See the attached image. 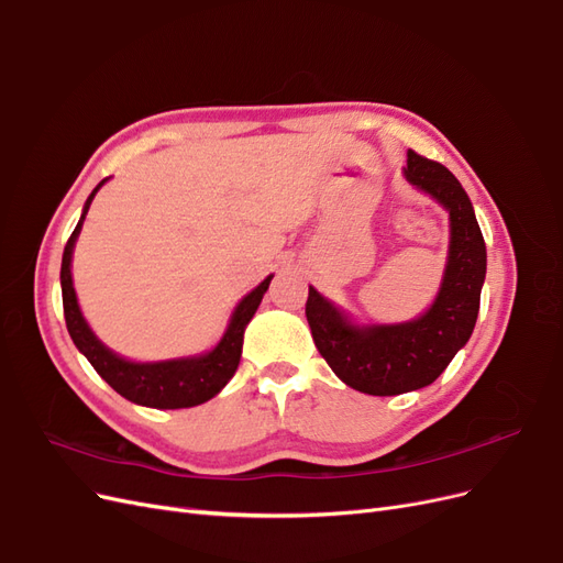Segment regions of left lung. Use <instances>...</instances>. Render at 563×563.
I'll return each instance as SVG.
<instances>
[{"mask_svg": "<svg viewBox=\"0 0 563 563\" xmlns=\"http://www.w3.org/2000/svg\"><path fill=\"white\" fill-rule=\"evenodd\" d=\"M404 176L451 218L449 263L432 308L406 323L354 327L312 286L305 302L319 354L345 385L373 397L404 395L441 376L474 331L486 277V244L463 185L444 164L413 150H408Z\"/></svg>", "mask_w": 563, "mask_h": 563, "instance_id": "8db88e82", "label": "left lung"}]
</instances>
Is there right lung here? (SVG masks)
<instances>
[{"instance_id": "right-lung-1", "label": "right lung", "mask_w": 563, "mask_h": 563, "mask_svg": "<svg viewBox=\"0 0 563 563\" xmlns=\"http://www.w3.org/2000/svg\"><path fill=\"white\" fill-rule=\"evenodd\" d=\"M108 180V178H106ZM106 180L96 185V190L89 195L87 203H84V211L75 232L65 244L63 251V265H60V288H63V312L67 333H70L73 343L77 350L87 356L96 373L103 378L114 391H119L124 399L150 406V408H190L199 406L216 397L220 389L228 385V380L234 376L236 366H240L242 356V343H244V331L251 317L258 310V305L267 291L272 282V275L255 286L253 291L236 305V310L230 319V327L225 335L220 338V343L199 356H185V360H172V362H155V364H135L126 362L122 356L108 350L89 329V323L84 321L81 310L77 305L75 286H73V249L79 236L84 218L91 207L96 192L103 187Z\"/></svg>"}]
</instances>
